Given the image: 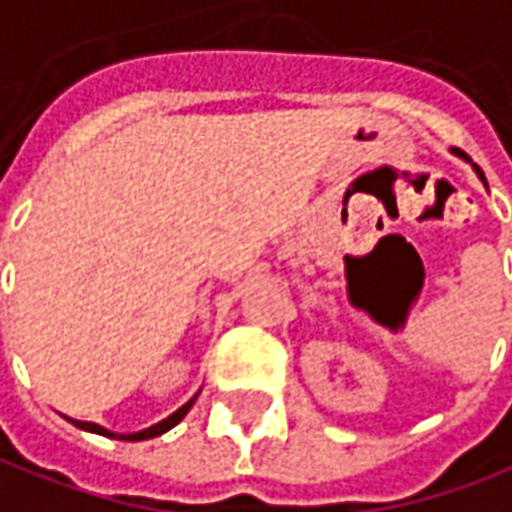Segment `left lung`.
Instances as JSON below:
<instances>
[{"label": "left lung", "instance_id": "1", "mask_svg": "<svg viewBox=\"0 0 512 512\" xmlns=\"http://www.w3.org/2000/svg\"><path fill=\"white\" fill-rule=\"evenodd\" d=\"M471 169H474V171H477V166H474V163H471Z\"/></svg>", "mask_w": 512, "mask_h": 512}]
</instances>
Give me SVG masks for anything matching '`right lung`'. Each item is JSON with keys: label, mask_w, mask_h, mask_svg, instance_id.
Instances as JSON below:
<instances>
[{"label": "right lung", "mask_w": 512, "mask_h": 512, "mask_svg": "<svg viewBox=\"0 0 512 512\" xmlns=\"http://www.w3.org/2000/svg\"><path fill=\"white\" fill-rule=\"evenodd\" d=\"M196 396H199V391H196L185 405L177 407L171 416H166L163 421H157V424H152V427H146V430L141 432H113V430H107V427H102V424H94V421H77V418H69V421L74 424V427H80V430L94 432V435H105V438H116V441H149V438H157V435L169 432L171 427H177L182 418L188 416V410L194 407Z\"/></svg>", "instance_id": "right-lung-1"}]
</instances>
